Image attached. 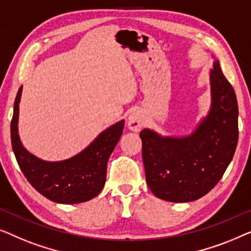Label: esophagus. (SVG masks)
Here are the masks:
<instances>
[{
	"instance_id": "obj_1",
	"label": "esophagus",
	"mask_w": 251,
	"mask_h": 251,
	"mask_svg": "<svg viewBox=\"0 0 251 251\" xmlns=\"http://www.w3.org/2000/svg\"><path fill=\"white\" fill-rule=\"evenodd\" d=\"M127 124H128V128L133 132H140L144 125V118L139 111H134L128 116L127 119Z\"/></svg>"
}]
</instances>
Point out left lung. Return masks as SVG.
<instances>
[{"mask_svg":"<svg viewBox=\"0 0 251 251\" xmlns=\"http://www.w3.org/2000/svg\"><path fill=\"white\" fill-rule=\"evenodd\" d=\"M208 115L186 136H162L141 130L142 159L149 189L171 202L203 197L220 182L238 144V101L218 60L210 70Z\"/></svg>","mask_w":251,"mask_h":251,"instance_id":"left-lung-1","label":"left lung"}]
</instances>
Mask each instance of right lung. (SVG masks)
I'll use <instances>...</instances> for the list:
<instances>
[{
  "label": "right lung",
  "instance_id": "obj_1",
  "mask_svg": "<svg viewBox=\"0 0 251 251\" xmlns=\"http://www.w3.org/2000/svg\"><path fill=\"white\" fill-rule=\"evenodd\" d=\"M23 86L17 93L11 121V143L18 165L34 189L58 203L85 202L103 189L107 164L121 139L124 121L101 132L85 149L69 159L47 161L25 149L18 133L19 103Z\"/></svg>",
  "mask_w": 251,
  "mask_h": 251
}]
</instances>
